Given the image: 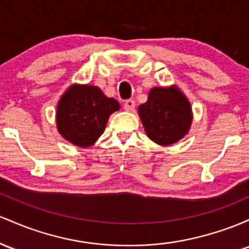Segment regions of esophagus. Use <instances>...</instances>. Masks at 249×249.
<instances>
[{
	"mask_svg": "<svg viewBox=\"0 0 249 249\" xmlns=\"http://www.w3.org/2000/svg\"><path fill=\"white\" fill-rule=\"evenodd\" d=\"M124 108L127 111H133L134 108H135V101L134 100H125L124 103Z\"/></svg>",
	"mask_w": 249,
	"mask_h": 249,
	"instance_id": "obj_1",
	"label": "esophagus"
}]
</instances>
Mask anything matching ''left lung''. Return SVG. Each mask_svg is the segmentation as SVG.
<instances>
[{
	"mask_svg": "<svg viewBox=\"0 0 249 249\" xmlns=\"http://www.w3.org/2000/svg\"><path fill=\"white\" fill-rule=\"evenodd\" d=\"M139 115L148 138L161 146H169L188 133L193 115L187 97L175 86L150 89Z\"/></svg>",
	"mask_w": 249,
	"mask_h": 249,
	"instance_id": "left-lung-1",
	"label": "left lung"
}]
</instances>
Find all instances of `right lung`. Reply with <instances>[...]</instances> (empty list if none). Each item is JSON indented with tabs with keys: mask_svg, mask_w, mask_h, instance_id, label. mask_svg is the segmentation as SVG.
Returning <instances> with one entry per match:
<instances>
[{
	"mask_svg": "<svg viewBox=\"0 0 249 249\" xmlns=\"http://www.w3.org/2000/svg\"><path fill=\"white\" fill-rule=\"evenodd\" d=\"M120 109L116 100L95 86L72 85L57 105V130L77 147H90L103 134L110 114Z\"/></svg>",
	"mask_w": 249,
	"mask_h": 249,
	"instance_id": "right-lung-1",
	"label": "right lung"
}]
</instances>
